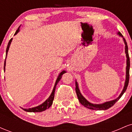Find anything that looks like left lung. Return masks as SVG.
I'll return each mask as SVG.
<instances>
[{"mask_svg":"<svg viewBox=\"0 0 132 132\" xmlns=\"http://www.w3.org/2000/svg\"><path fill=\"white\" fill-rule=\"evenodd\" d=\"M118 34L119 35V36L123 37L122 35L121 34L120 32H118ZM123 40L125 43V53H126V56H127V67H126V80L125 82V85H124V87L122 90V92L120 94V95L116 99L112 100V101H109V102H106L103 103V104H94L92 103L89 102V101H87L84 97L82 96V95L81 94V92H80L79 89L78 87V84L77 82V81H76V92L77 96H78V100L79 101V102L82 105H84V107H87V108L90 109L92 110H107L108 109H109L110 107H112V106L116 104V102H117L120 99V98L122 96V95L123 94L124 92H125V90H127V87L128 85V82H129V71H130V57L129 55H128V46H127V43L125 39L123 37Z\"/></svg>","mask_w":132,"mask_h":132,"instance_id":"1","label":"left lung"}]
</instances>
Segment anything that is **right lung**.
<instances>
[{
    "mask_svg": "<svg viewBox=\"0 0 132 132\" xmlns=\"http://www.w3.org/2000/svg\"><path fill=\"white\" fill-rule=\"evenodd\" d=\"M20 27H19V28L16 30V32L14 34V35H15L16 34H17V33L19 31ZM12 41V38L10 39V41H9L8 45H7V50H6V57H5V63H4V71H5V61H6V58H7V53H8L9 47H10V44H11ZM65 72H66L65 71H63L61 72H60V74L59 75L58 77H57L56 81V82H55V84H54L53 90L52 92H51L50 96L47 99L46 101H45V102L43 103V104H41V105H40L37 106V107H33V108H30V109H23V108H22V109L23 110H25V111H26V112H40L44 111V110L50 108V107H51V105H52L53 101V100H54V92H55L56 87L57 84L59 82V81H60V79H61V78H62V76H63V74H64Z\"/></svg>",
    "mask_w": 132,
    "mask_h": 132,
    "instance_id": "add662e5",
    "label": "right lung"
}]
</instances>
